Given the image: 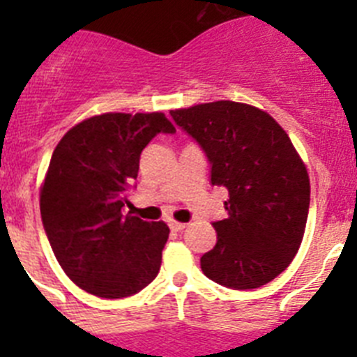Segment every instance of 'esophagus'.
I'll return each instance as SVG.
<instances>
[{
    "instance_id": "1",
    "label": "esophagus",
    "mask_w": 357,
    "mask_h": 357,
    "mask_svg": "<svg viewBox=\"0 0 357 357\" xmlns=\"http://www.w3.org/2000/svg\"><path fill=\"white\" fill-rule=\"evenodd\" d=\"M185 223H178V222H169V229L175 230V232H182L185 229Z\"/></svg>"
}]
</instances>
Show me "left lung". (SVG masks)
I'll list each match as a JSON object with an SVG mask.
<instances>
[{"instance_id": "8db88e82", "label": "left lung", "mask_w": 357, "mask_h": 357, "mask_svg": "<svg viewBox=\"0 0 357 357\" xmlns=\"http://www.w3.org/2000/svg\"><path fill=\"white\" fill-rule=\"evenodd\" d=\"M211 164V184L229 191L218 241L202 255L211 280L254 289L282 273L304 238L309 176L288 134L264 110L229 100L169 112Z\"/></svg>"}]
</instances>
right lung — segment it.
<instances>
[{
  "mask_svg": "<svg viewBox=\"0 0 357 357\" xmlns=\"http://www.w3.org/2000/svg\"><path fill=\"white\" fill-rule=\"evenodd\" d=\"M175 127L162 112H107L73 127L56 144L40 191V216L66 275L91 295L123 298L159 273L169 229L123 216L141 151Z\"/></svg>",
  "mask_w": 357,
  "mask_h": 357,
  "instance_id": "add662e5",
  "label": "right lung"
}]
</instances>
